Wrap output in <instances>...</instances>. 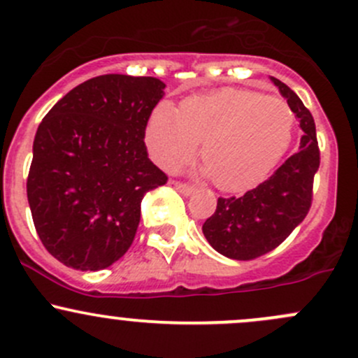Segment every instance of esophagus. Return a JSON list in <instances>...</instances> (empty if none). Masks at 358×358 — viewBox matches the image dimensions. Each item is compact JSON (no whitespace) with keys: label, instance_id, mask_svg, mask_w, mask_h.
I'll list each match as a JSON object with an SVG mask.
<instances>
[{"label":"esophagus","instance_id":"obj_1","mask_svg":"<svg viewBox=\"0 0 358 358\" xmlns=\"http://www.w3.org/2000/svg\"><path fill=\"white\" fill-rule=\"evenodd\" d=\"M174 186L178 187L180 193L186 194V196H191V194L196 193V187L191 186V184H187V182H180V180H176Z\"/></svg>","mask_w":358,"mask_h":358}]
</instances>
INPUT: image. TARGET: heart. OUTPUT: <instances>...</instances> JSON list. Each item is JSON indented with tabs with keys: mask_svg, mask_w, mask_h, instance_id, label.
Returning <instances> with one entry per match:
<instances>
[{
	"mask_svg": "<svg viewBox=\"0 0 358 358\" xmlns=\"http://www.w3.org/2000/svg\"><path fill=\"white\" fill-rule=\"evenodd\" d=\"M294 133V113L276 97L251 90H222L186 99L178 113L153 110L147 143L165 169H178L194 155L224 191L256 186L285 155Z\"/></svg>",
	"mask_w": 358,
	"mask_h": 358,
	"instance_id": "obj_1",
	"label": "heart"
}]
</instances>
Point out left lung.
<instances>
[{"instance_id": "left-lung-1", "label": "left lung", "mask_w": 358, "mask_h": 358, "mask_svg": "<svg viewBox=\"0 0 358 358\" xmlns=\"http://www.w3.org/2000/svg\"><path fill=\"white\" fill-rule=\"evenodd\" d=\"M288 107L301 121L303 136L297 153L244 196L218 198L217 210L203 224L211 248L230 259L249 261L278 248L306 218L313 205L319 147L313 114L292 88L273 78Z\"/></svg>"}]
</instances>
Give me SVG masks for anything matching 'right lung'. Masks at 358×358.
<instances>
[{"instance_id": "right-lung-1", "label": "right lung", "mask_w": 358, "mask_h": 358, "mask_svg": "<svg viewBox=\"0 0 358 358\" xmlns=\"http://www.w3.org/2000/svg\"><path fill=\"white\" fill-rule=\"evenodd\" d=\"M164 88L153 76H95L37 128L27 178L32 220L44 248L73 270H103L124 256L141 199L167 182L145 145Z\"/></svg>"}]
</instances>
